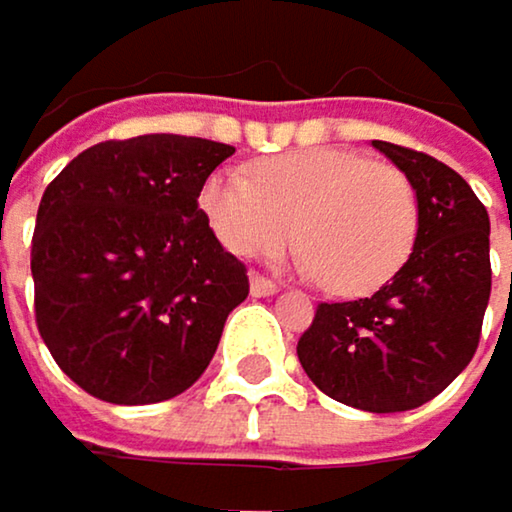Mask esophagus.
Instances as JSON below:
<instances>
[{
    "label": "esophagus",
    "instance_id": "34e87169",
    "mask_svg": "<svg viewBox=\"0 0 512 512\" xmlns=\"http://www.w3.org/2000/svg\"><path fill=\"white\" fill-rule=\"evenodd\" d=\"M276 291H279V285L273 279H267L261 273H251V294L254 298H270V294H276Z\"/></svg>",
    "mask_w": 512,
    "mask_h": 512
}]
</instances>
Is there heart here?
Returning a JSON list of instances; mask_svg holds the SVG:
<instances>
[{"mask_svg": "<svg viewBox=\"0 0 512 512\" xmlns=\"http://www.w3.org/2000/svg\"><path fill=\"white\" fill-rule=\"evenodd\" d=\"M202 211L242 258L273 254L298 236V261L334 294H368L390 282L418 239V193L390 162L310 147L261 159L254 181L211 174Z\"/></svg>", "mask_w": 512, "mask_h": 512, "instance_id": "b5f03b06", "label": "heart"}]
</instances>
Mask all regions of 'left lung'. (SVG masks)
I'll return each mask as SVG.
<instances>
[{
  "label": "left lung",
  "mask_w": 512,
  "mask_h": 512,
  "mask_svg": "<svg viewBox=\"0 0 512 512\" xmlns=\"http://www.w3.org/2000/svg\"><path fill=\"white\" fill-rule=\"evenodd\" d=\"M418 193V239L371 298L319 304L298 359L331 399L362 411H408L470 365L491 294L488 211L455 168L371 141Z\"/></svg>",
  "instance_id": "8db88e82"
}]
</instances>
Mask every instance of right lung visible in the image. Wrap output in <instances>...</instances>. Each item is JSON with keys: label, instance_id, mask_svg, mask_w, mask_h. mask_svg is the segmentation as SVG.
Returning <instances> with one entry per match:
<instances>
[{"label": "right lung", "instance_id": "1", "mask_svg": "<svg viewBox=\"0 0 512 512\" xmlns=\"http://www.w3.org/2000/svg\"><path fill=\"white\" fill-rule=\"evenodd\" d=\"M236 150L141 134L79 153L45 187L30 270L36 325L64 375L113 405L193 387L248 273L214 236L199 193Z\"/></svg>", "mask_w": 512, "mask_h": 512}]
</instances>
